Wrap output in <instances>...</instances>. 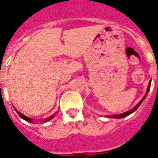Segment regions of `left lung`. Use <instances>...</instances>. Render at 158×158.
Segmentation results:
<instances>
[{
	"label": "left lung",
	"mask_w": 158,
	"mask_h": 158,
	"mask_svg": "<svg viewBox=\"0 0 158 158\" xmlns=\"http://www.w3.org/2000/svg\"><path fill=\"white\" fill-rule=\"evenodd\" d=\"M150 83H151V80H150V82H149V87H148V89H147V91H146V93H145V96H144L143 98H142V100L140 101L139 102H138V104H137L135 106H134L133 109H131L130 110H129V111H127V112H125V113L123 114H116V115H113V116H111L112 118H124V117H127V116H128V115H130V114H132L133 112H134L135 110H136L137 109H138V107H139V106L142 104V102H143V100L145 99V98L146 97V95L148 94V93H149V89H150Z\"/></svg>",
	"instance_id": "left-lung-1"
}]
</instances>
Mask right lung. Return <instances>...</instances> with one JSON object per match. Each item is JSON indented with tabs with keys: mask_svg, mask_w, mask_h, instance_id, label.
Wrapping results in <instances>:
<instances>
[{
	"mask_svg": "<svg viewBox=\"0 0 158 158\" xmlns=\"http://www.w3.org/2000/svg\"><path fill=\"white\" fill-rule=\"evenodd\" d=\"M14 109H15V108H14ZM15 110H16V109H15ZM16 113L18 114V115H19V116H20V118H23V119H24V120L27 121V122H28V123H33V121H32V119H31V118H28V117H27V116H25V115H24V114H23L20 113V112L17 111L16 110ZM54 115L55 114L52 115V116H50V117L48 118L44 119V122H48L49 120H51V119H52L53 117H54Z\"/></svg>",
	"mask_w": 158,
	"mask_h": 158,
	"instance_id": "1",
	"label": "right lung"
}]
</instances>
